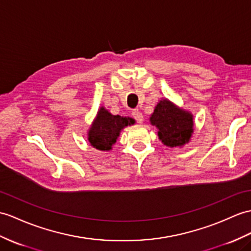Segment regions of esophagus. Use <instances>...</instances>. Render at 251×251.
<instances>
[{
  "label": "esophagus",
  "mask_w": 251,
  "mask_h": 251,
  "mask_svg": "<svg viewBox=\"0 0 251 251\" xmlns=\"http://www.w3.org/2000/svg\"><path fill=\"white\" fill-rule=\"evenodd\" d=\"M132 116H133V118L138 122V124H142V122L144 121L143 114L140 113V112L138 111V109H134V111L132 112Z\"/></svg>",
  "instance_id": "esophagus-1"
}]
</instances>
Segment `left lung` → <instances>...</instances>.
<instances>
[{
    "mask_svg": "<svg viewBox=\"0 0 251 251\" xmlns=\"http://www.w3.org/2000/svg\"><path fill=\"white\" fill-rule=\"evenodd\" d=\"M150 121L158 129L157 134L162 143L168 147L188 143L194 131L193 116L168 100L157 103Z\"/></svg>",
    "mask_w": 251,
    "mask_h": 251,
    "instance_id": "obj_1",
    "label": "left lung"
}]
</instances>
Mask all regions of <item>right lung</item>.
<instances>
[{
  "label": "right lung",
  "mask_w": 251,
  "mask_h": 251,
  "mask_svg": "<svg viewBox=\"0 0 251 251\" xmlns=\"http://www.w3.org/2000/svg\"><path fill=\"white\" fill-rule=\"evenodd\" d=\"M133 124L134 119L121 117L119 115L114 116L105 108L101 107L89 130V143L98 150H111L120 131L125 126Z\"/></svg>",
  "instance_id": "add662e5"
}]
</instances>
